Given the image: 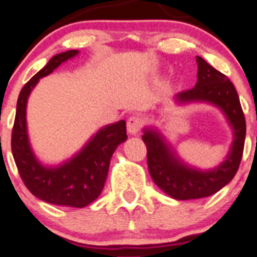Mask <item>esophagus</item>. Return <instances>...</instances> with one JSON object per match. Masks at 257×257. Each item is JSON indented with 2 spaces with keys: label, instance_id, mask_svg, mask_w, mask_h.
I'll return each mask as SVG.
<instances>
[{
  "label": "esophagus",
  "instance_id": "obj_1",
  "mask_svg": "<svg viewBox=\"0 0 257 257\" xmlns=\"http://www.w3.org/2000/svg\"><path fill=\"white\" fill-rule=\"evenodd\" d=\"M143 123H144V119L141 118V117H138V116L130 117L128 121H127V131H128V134H131V135H136V134L141 130Z\"/></svg>",
  "mask_w": 257,
  "mask_h": 257
}]
</instances>
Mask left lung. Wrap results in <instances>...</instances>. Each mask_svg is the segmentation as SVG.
<instances>
[{"label": "left lung", "mask_w": 257, "mask_h": 257, "mask_svg": "<svg viewBox=\"0 0 257 257\" xmlns=\"http://www.w3.org/2000/svg\"><path fill=\"white\" fill-rule=\"evenodd\" d=\"M195 87L175 96L179 103L208 102L222 109L233 130V143L226 160L211 170L188 167L170 149L164 136L154 128L144 130L143 140L148 149V167L154 183L163 192L178 200L209 197L228 184L236 175L243 154L246 121L237 90L231 80L197 57Z\"/></svg>", "instance_id": "obj_1"}]
</instances>
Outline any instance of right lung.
<instances>
[{
    "mask_svg": "<svg viewBox=\"0 0 257 257\" xmlns=\"http://www.w3.org/2000/svg\"><path fill=\"white\" fill-rule=\"evenodd\" d=\"M77 54L78 50H68L54 55L48 64L24 85L17 99L11 150L24 184L36 198L57 206L83 208L101 194L112 154L127 139L126 122L121 119L104 126L77 155L58 167H44L35 158L26 127V104L33 88L40 78L49 75Z\"/></svg>",
    "mask_w": 257,
    "mask_h": 257,
    "instance_id": "add662e5",
    "label": "right lung"
}]
</instances>
